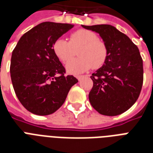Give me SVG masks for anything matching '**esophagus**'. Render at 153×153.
I'll list each match as a JSON object with an SVG mask.
<instances>
[{"instance_id":"1","label":"esophagus","mask_w":153,"mask_h":153,"mask_svg":"<svg viewBox=\"0 0 153 153\" xmlns=\"http://www.w3.org/2000/svg\"><path fill=\"white\" fill-rule=\"evenodd\" d=\"M84 77H85V75H78V76H77V79L80 81V80H82V79H83Z\"/></svg>"}]
</instances>
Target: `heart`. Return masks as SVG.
<instances>
[{
	"mask_svg": "<svg viewBox=\"0 0 153 153\" xmlns=\"http://www.w3.org/2000/svg\"><path fill=\"white\" fill-rule=\"evenodd\" d=\"M79 48V57L69 61L66 68L71 74H78L93 67L98 69L106 61L109 49L102 39H98L95 32L87 29H79L70 35V40L59 38L53 43L52 50L55 56L62 62H67Z\"/></svg>",
	"mask_w": 153,
	"mask_h": 153,
	"instance_id": "1",
	"label": "heart"
}]
</instances>
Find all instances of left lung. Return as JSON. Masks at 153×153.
<instances>
[{
	"mask_svg": "<svg viewBox=\"0 0 153 153\" xmlns=\"http://www.w3.org/2000/svg\"><path fill=\"white\" fill-rule=\"evenodd\" d=\"M82 26L98 32L109 49L104 65L91 76L94 82L89 94L91 105L105 116L123 114L137 102L142 88L144 70L139 49L114 26Z\"/></svg>",
	"mask_w": 153,
	"mask_h": 153,
	"instance_id": "8db88e82",
	"label": "left lung"
}]
</instances>
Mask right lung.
I'll list each match as a JSON object with an SVG mask.
<instances>
[{
  "mask_svg": "<svg viewBox=\"0 0 153 153\" xmlns=\"http://www.w3.org/2000/svg\"><path fill=\"white\" fill-rule=\"evenodd\" d=\"M74 25L44 22L23 35L13 49L10 74L16 95L23 106L36 115L55 113L78 82L53 52L55 39Z\"/></svg>",
  "mask_w": 153,
  "mask_h": 153,
  "instance_id": "obj_1",
  "label": "right lung"
}]
</instances>
